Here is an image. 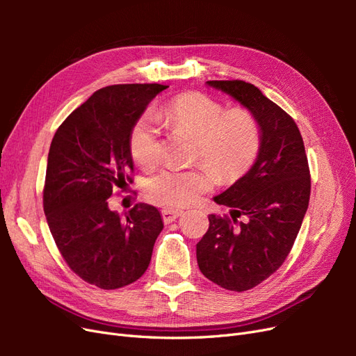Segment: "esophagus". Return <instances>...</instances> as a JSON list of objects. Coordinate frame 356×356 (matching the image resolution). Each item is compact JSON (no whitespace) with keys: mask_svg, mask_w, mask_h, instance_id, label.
I'll return each instance as SVG.
<instances>
[{"mask_svg":"<svg viewBox=\"0 0 356 356\" xmlns=\"http://www.w3.org/2000/svg\"><path fill=\"white\" fill-rule=\"evenodd\" d=\"M182 215V211H178V209H168L165 208L163 211H161V217H163V221L166 224L175 221L178 217H181Z\"/></svg>","mask_w":356,"mask_h":356,"instance_id":"34e87169","label":"esophagus"}]
</instances>
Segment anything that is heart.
I'll return each mask as SVG.
<instances>
[{"instance_id":"b5f03b06","label":"heart","mask_w":356,"mask_h":356,"mask_svg":"<svg viewBox=\"0 0 356 356\" xmlns=\"http://www.w3.org/2000/svg\"><path fill=\"white\" fill-rule=\"evenodd\" d=\"M163 115L178 132L196 138L195 159L210 165L190 170H161L148 178L144 191L160 207L181 208L199 200L217 182H230L248 172L260 152V129L255 117L245 108L224 106L208 95L190 92L170 99ZM131 153L136 163L149 169L160 160L159 131L153 118L143 115L135 123Z\"/></svg>"}]
</instances>
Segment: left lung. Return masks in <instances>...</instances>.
<instances>
[{"mask_svg": "<svg viewBox=\"0 0 356 356\" xmlns=\"http://www.w3.org/2000/svg\"><path fill=\"white\" fill-rule=\"evenodd\" d=\"M207 84L239 102L260 127L254 165L213 197L230 208L233 222L209 215V229L196 245L200 272L241 293L273 275L293 248L309 207V165L296 122L260 89L242 80ZM241 214L245 221L234 226Z\"/></svg>", "mask_w": 356, "mask_h": 356, "instance_id": "8db88e82", "label": "left lung"}]
</instances>
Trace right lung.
I'll use <instances>...</instances> for the list:
<instances>
[{
    "instance_id": "right-lung-1",
    "label": "right lung",
    "mask_w": 356,
    "mask_h": 356,
    "mask_svg": "<svg viewBox=\"0 0 356 356\" xmlns=\"http://www.w3.org/2000/svg\"><path fill=\"white\" fill-rule=\"evenodd\" d=\"M166 88L154 83L99 89L67 117L50 144L42 196L50 233L71 270L102 289L141 277L163 230L152 204L136 203L123 220L108 199L115 187L132 182L131 132Z\"/></svg>"
}]
</instances>
